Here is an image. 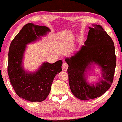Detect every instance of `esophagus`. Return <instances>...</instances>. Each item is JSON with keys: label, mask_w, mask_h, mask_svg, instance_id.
Listing matches in <instances>:
<instances>
[{"label": "esophagus", "mask_w": 122, "mask_h": 122, "mask_svg": "<svg viewBox=\"0 0 122 122\" xmlns=\"http://www.w3.org/2000/svg\"><path fill=\"white\" fill-rule=\"evenodd\" d=\"M68 68V65L67 63H64L62 65V70L64 71H67Z\"/></svg>", "instance_id": "esophagus-1"}]
</instances>
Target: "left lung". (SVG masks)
Instances as JSON below:
<instances>
[{"instance_id": "left-lung-1", "label": "left lung", "mask_w": 122, "mask_h": 122, "mask_svg": "<svg viewBox=\"0 0 122 122\" xmlns=\"http://www.w3.org/2000/svg\"><path fill=\"white\" fill-rule=\"evenodd\" d=\"M85 45L65 61L68 64L69 84L72 94L82 100L95 99L104 94L113 83L116 56L113 41L102 26L90 27ZM93 64L101 70L102 77L96 84L88 83L86 73Z\"/></svg>"}]
</instances>
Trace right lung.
<instances>
[{
	"mask_svg": "<svg viewBox=\"0 0 122 122\" xmlns=\"http://www.w3.org/2000/svg\"><path fill=\"white\" fill-rule=\"evenodd\" d=\"M50 32L45 26L31 23L25 25L15 36L9 48L8 73L13 88L19 97L31 102H41L49 94L55 76L61 72L63 61L44 62L36 72L26 71L23 59L27 45Z\"/></svg>",
	"mask_w": 122,
	"mask_h": 122,
	"instance_id": "1",
	"label": "right lung"
}]
</instances>
